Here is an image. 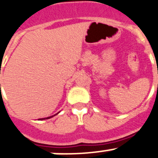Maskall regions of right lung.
<instances>
[{
  "mask_svg": "<svg viewBox=\"0 0 158 158\" xmlns=\"http://www.w3.org/2000/svg\"><path fill=\"white\" fill-rule=\"evenodd\" d=\"M60 113V112H58V113L57 114H54V115H52V116H50V117H48V118H39L38 119V120H44V119H48V118H52V117H54V116H56V114H58Z\"/></svg>",
  "mask_w": 158,
  "mask_h": 158,
  "instance_id": "add662e5",
  "label": "right lung"
}]
</instances>
